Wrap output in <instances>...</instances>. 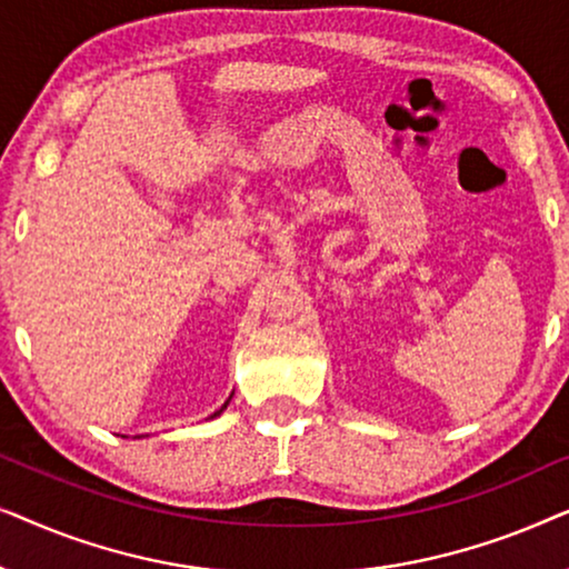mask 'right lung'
Instances as JSON below:
<instances>
[{"mask_svg": "<svg viewBox=\"0 0 569 569\" xmlns=\"http://www.w3.org/2000/svg\"><path fill=\"white\" fill-rule=\"evenodd\" d=\"M228 401H230V399H228ZM228 401H224V403H222V409H228ZM222 409H220V411H214V415H212V417H220V415H222Z\"/></svg>", "mask_w": 569, "mask_h": 569, "instance_id": "obj_1", "label": "right lung"}]
</instances>
